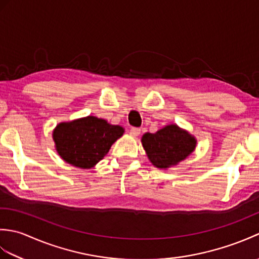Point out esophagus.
Returning a JSON list of instances; mask_svg holds the SVG:
<instances>
[{"instance_id": "34e87169", "label": "esophagus", "mask_w": 259, "mask_h": 259, "mask_svg": "<svg viewBox=\"0 0 259 259\" xmlns=\"http://www.w3.org/2000/svg\"><path fill=\"white\" fill-rule=\"evenodd\" d=\"M141 133V130L139 128H131L130 130V135L133 137H138Z\"/></svg>"}]
</instances>
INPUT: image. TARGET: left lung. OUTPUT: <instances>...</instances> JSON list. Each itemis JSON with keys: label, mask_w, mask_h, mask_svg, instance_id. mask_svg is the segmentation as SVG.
<instances>
[{"label": "left lung", "mask_w": 259, "mask_h": 259, "mask_svg": "<svg viewBox=\"0 0 259 259\" xmlns=\"http://www.w3.org/2000/svg\"><path fill=\"white\" fill-rule=\"evenodd\" d=\"M142 147L150 162L159 169L177 166L195 151L197 139L177 124H168L155 134L146 133Z\"/></svg>", "instance_id": "1"}]
</instances>
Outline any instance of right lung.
<instances>
[{
    "instance_id": "1",
    "label": "right lung",
    "mask_w": 259,
    "mask_h": 259,
    "mask_svg": "<svg viewBox=\"0 0 259 259\" xmlns=\"http://www.w3.org/2000/svg\"><path fill=\"white\" fill-rule=\"evenodd\" d=\"M121 125L109 123L95 115L60 122L52 133L58 155L81 169H91L102 160L110 148L122 137Z\"/></svg>"
}]
</instances>
